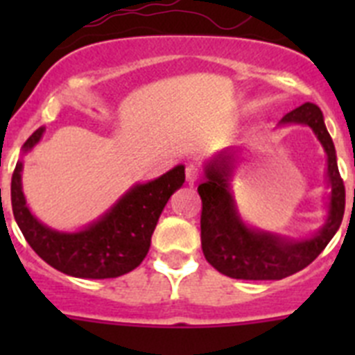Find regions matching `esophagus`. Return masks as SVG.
<instances>
[{
  "instance_id": "34e87169",
  "label": "esophagus",
  "mask_w": 355,
  "mask_h": 355,
  "mask_svg": "<svg viewBox=\"0 0 355 355\" xmlns=\"http://www.w3.org/2000/svg\"><path fill=\"white\" fill-rule=\"evenodd\" d=\"M184 174H187V181L188 184H193L197 180L200 178V171L197 165H193V163H190V165H187V171H184Z\"/></svg>"
}]
</instances>
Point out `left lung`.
Here are the masks:
<instances>
[{"instance_id":"obj_1","label":"left lung","mask_w":355,"mask_h":355,"mask_svg":"<svg viewBox=\"0 0 355 355\" xmlns=\"http://www.w3.org/2000/svg\"><path fill=\"white\" fill-rule=\"evenodd\" d=\"M279 124H304L313 130L327 155V180L331 187L329 215L324 227L311 238L291 240L243 224L238 215L229 178L233 174L234 153L218 155L206 165V180L199 184L200 243L213 268L233 279L279 281L306 268L318 258L340 229L345 213V184L336 163V149L324 124L322 110L304 103L291 110Z\"/></svg>"}]
</instances>
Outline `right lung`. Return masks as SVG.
I'll return each instance as SVG.
<instances>
[{
	"label": "right lung",
	"mask_w": 355,
	"mask_h": 355,
	"mask_svg": "<svg viewBox=\"0 0 355 355\" xmlns=\"http://www.w3.org/2000/svg\"><path fill=\"white\" fill-rule=\"evenodd\" d=\"M44 133L39 128L24 142L33 149ZM23 162L12 174V211L30 247L56 270L72 277L110 279L135 270L149 252L150 236L172 193L184 183V167L178 165L158 180L135 184L99 220L78 233H60L39 222L26 206L21 184Z\"/></svg>",
	"instance_id": "add662e5"
}]
</instances>
